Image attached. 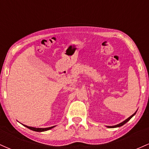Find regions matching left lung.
<instances>
[{
    "mask_svg": "<svg viewBox=\"0 0 149 149\" xmlns=\"http://www.w3.org/2000/svg\"><path fill=\"white\" fill-rule=\"evenodd\" d=\"M136 111L134 113H133L132 115L131 116H130L129 118H127L126 120H125L124 121H123L122 123H119V124H117V125H113V126H107V127H109V128H114V127H120V126H123V125H125L126 123L127 122H128V121L130 120L133 117V116H134L135 114H136Z\"/></svg>",
    "mask_w": 149,
    "mask_h": 149,
    "instance_id": "8db88e82",
    "label": "left lung"
}]
</instances>
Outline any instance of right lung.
Masks as SVG:
<instances>
[{
    "mask_svg": "<svg viewBox=\"0 0 149 149\" xmlns=\"http://www.w3.org/2000/svg\"><path fill=\"white\" fill-rule=\"evenodd\" d=\"M22 125H23V124H22ZM24 125V126H25L26 127L29 128V129L31 130L35 131V132H45V131L49 130L52 129V128H53V127H55V126H52V127H46V128H36V127H29V126L25 125Z\"/></svg>",
    "mask_w": 149,
    "mask_h": 149,
    "instance_id": "1",
    "label": "right lung"
}]
</instances>
